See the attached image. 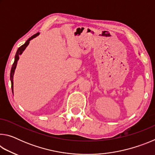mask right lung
<instances>
[{
	"mask_svg": "<svg viewBox=\"0 0 155 155\" xmlns=\"http://www.w3.org/2000/svg\"><path fill=\"white\" fill-rule=\"evenodd\" d=\"M39 35H40V33H37L36 34H35V35L31 36L30 38L28 39L27 41H26V42L24 44H23V45L21 46L20 48H18V51L16 52V54H15V56L14 62V64H13L12 70H11V74H10V80H11V82H12V90L13 93H14V75L15 68H16V65H17L18 61V59H19V55L22 54L23 51H25V48H27V46L28 45V44H29L30 41L31 40H33V38H36V37L38 36Z\"/></svg>",
	"mask_w": 155,
	"mask_h": 155,
	"instance_id": "obj_1",
	"label": "right lung"
}]
</instances>
